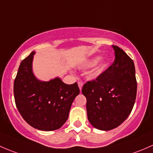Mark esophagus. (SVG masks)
Segmentation results:
<instances>
[{
    "mask_svg": "<svg viewBox=\"0 0 153 153\" xmlns=\"http://www.w3.org/2000/svg\"><path fill=\"white\" fill-rule=\"evenodd\" d=\"M78 85H79V88L80 91H82V86H83V82L82 81H79L78 82Z\"/></svg>",
    "mask_w": 153,
    "mask_h": 153,
    "instance_id": "34e87169",
    "label": "esophagus"
}]
</instances>
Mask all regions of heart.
Returning a JSON list of instances; mask_svg holds the SVG:
<instances>
[{
  "label": "heart",
  "mask_w": 153,
  "mask_h": 153,
  "mask_svg": "<svg viewBox=\"0 0 153 153\" xmlns=\"http://www.w3.org/2000/svg\"><path fill=\"white\" fill-rule=\"evenodd\" d=\"M100 60V56H95V57L92 58V59H90L89 61L87 62V66L88 67H91V66L95 65ZM108 65V62L105 59H103L99 63L98 66L95 68V70L92 72L91 74V77L93 78H96L98 76H100L101 74L105 70V68H107V66Z\"/></svg>",
  "instance_id": "obj_1"
}]
</instances>
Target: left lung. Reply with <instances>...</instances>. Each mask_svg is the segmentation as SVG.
Masks as SVG:
<instances>
[{
  "label": "left lung",
  "mask_w": 153,
  "mask_h": 153,
  "mask_svg": "<svg viewBox=\"0 0 153 153\" xmlns=\"http://www.w3.org/2000/svg\"><path fill=\"white\" fill-rule=\"evenodd\" d=\"M115 59L107 70L83 85L88 119L95 128L111 130L128 117L137 92L133 59L122 48L113 45Z\"/></svg>",
  "instance_id": "8db88e82"
}]
</instances>
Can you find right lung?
I'll return each mask as SVG.
<instances>
[{
	"instance_id": "add662e5",
	"label": "right lung",
	"mask_w": 153,
	"mask_h": 153,
	"mask_svg": "<svg viewBox=\"0 0 153 153\" xmlns=\"http://www.w3.org/2000/svg\"><path fill=\"white\" fill-rule=\"evenodd\" d=\"M34 53L32 51L19 66L14 82L15 105L29 125L37 130L52 131L67 121L79 88L76 82L67 85L58 77L48 82L37 79L32 72Z\"/></svg>"
}]
</instances>
